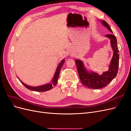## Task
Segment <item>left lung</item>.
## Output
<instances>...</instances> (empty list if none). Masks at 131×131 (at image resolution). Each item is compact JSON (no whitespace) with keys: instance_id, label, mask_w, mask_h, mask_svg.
<instances>
[{"instance_id":"obj_1","label":"left lung","mask_w":131,"mask_h":131,"mask_svg":"<svg viewBox=\"0 0 131 131\" xmlns=\"http://www.w3.org/2000/svg\"><path fill=\"white\" fill-rule=\"evenodd\" d=\"M103 25L105 26L111 32L113 31L107 22L104 20L102 21ZM106 37L110 39L111 45L114 51V55L109 66V70L107 72L99 75L95 73H89L85 69L82 62L79 59L75 60L79 78L82 84L85 86L91 89H102L106 86L114 79L117 74L119 63V54L117 44V40L114 34H109L105 35Z\"/></svg>"}]
</instances>
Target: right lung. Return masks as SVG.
I'll list each match as a JSON object with an SVG mask.
<instances>
[{"label": "right lung", "mask_w": 131, "mask_h": 131, "mask_svg": "<svg viewBox=\"0 0 131 131\" xmlns=\"http://www.w3.org/2000/svg\"><path fill=\"white\" fill-rule=\"evenodd\" d=\"M64 62H65L64 60H62L61 62V63H59L58 66L57 67L56 73H55V74H54V77L52 79V83H51V84H46V85H44L43 86H38V87H31V86H29L26 85L25 84H24V83L22 82L21 80H19V81H20V82L26 87V88H27L28 89H29L30 90L37 91V92H44V91H47L48 90H50L51 89H52L53 88V87L57 84L58 79L59 77V73H60L61 68L63 64V63H64Z\"/></svg>", "instance_id": "obj_1"}]
</instances>
